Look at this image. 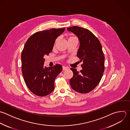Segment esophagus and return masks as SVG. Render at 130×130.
<instances>
[{"mask_svg":"<svg viewBox=\"0 0 130 130\" xmlns=\"http://www.w3.org/2000/svg\"><path fill=\"white\" fill-rule=\"evenodd\" d=\"M68 69H69V68H68V67H64V66H63V67H62V70H63V71L67 70Z\"/></svg>","mask_w":130,"mask_h":130,"instance_id":"obj_1","label":"esophagus"}]
</instances>
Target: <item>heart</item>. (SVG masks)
Returning <instances> with one entry per match:
<instances>
[{
	"mask_svg": "<svg viewBox=\"0 0 130 130\" xmlns=\"http://www.w3.org/2000/svg\"><path fill=\"white\" fill-rule=\"evenodd\" d=\"M76 38H77L76 37H75V36H71V37H69V40H71V39H76Z\"/></svg>",
	"mask_w": 130,
	"mask_h": 130,
	"instance_id": "heart-1",
	"label": "heart"
}]
</instances>
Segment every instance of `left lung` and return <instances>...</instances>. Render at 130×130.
Segmentation results:
<instances>
[{
  "mask_svg": "<svg viewBox=\"0 0 130 130\" xmlns=\"http://www.w3.org/2000/svg\"><path fill=\"white\" fill-rule=\"evenodd\" d=\"M79 39L77 56L83 61L82 70H71L73 77L70 82L72 89L82 93L92 90L99 83L104 72L105 57L102 45L98 38L89 30L78 26L67 28Z\"/></svg>",
  "mask_w": 130,
  "mask_h": 130,
  "instance_id": "1",
  "label": "left lung"
}]
</instances>
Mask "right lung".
Returning a JSON list of instances; mask_svg holds the SVG:
<instances>
[{
    "instance_id": "add662e5",
    "label": "right lung",
    "mask_w": 130,
    "mask_h": 130,
    "mask_svg": "<svg viewBox=\"0 0 130 130\" xmlns=\"http://www.w3.org/2000/svg\"><path fill=\"white\" fill-rule=\"evenodd\" d=\"M65 28L38 31L26 41L21 54L22 73L29 89L35 94L43 96L54 89V80L61 72L60 64L44 67V56L52 51L55 40Z\"/></svg>"
}]
</instances>
